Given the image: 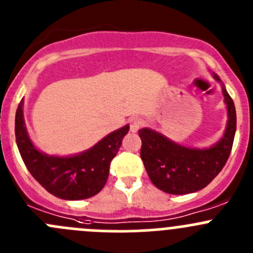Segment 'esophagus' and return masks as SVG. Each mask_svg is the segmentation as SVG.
I'll return each instance as SVG.
<instances>
[{
  "instance_id": "34e87169",
  "label": "esophagus",
  "mask_w": 253,
  "mask_h": 253,
  "mask_svg": "<svg viewBox=\"0 0 253 253\" xmlns=\"http://www.w3.org/2000/svg\"><path fill=\"white\" fill-rule=\"evenodd\" d=\"M129 125H130V131L135 133V131H138L143 126V120L138 117H131L129 119Z\"/></svg>"
}]
</instances>
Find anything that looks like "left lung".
Returning a JSON list of instances; mask_svg holds the SVG:
<instances>
[{
    "instance_id": "8db88e82",
    "label": "left lung",
    "mask_w": 253,
    "mask_h": 253,
    "mask_svg": "<svg viewBox=\"0 0 253 253\" xmlns=\"http://www.w3.org/2000/svg\"><path fill=\"white\" fill-rule=\"evenodd\" d=\"M212 77L222 86L228 119L217 143L205 149L189 148L153 129L139 130L141 160L151 182L161 191L185 195L204 189L217 176L230 156L236 133V109L220 77L215 73Z\"/></svg>"
}]
</instances>
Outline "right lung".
I'll list each match as a JSON object with an SVG mask.
<instances>
[{"instance_id": "obj_1", "label": "right lung", "mask_w": 253, "mask_h": 253, "mask_svg": "<svg viewBox=\"0 0 253 253\" xmlns=\"http://www.w3.org/2000/svg\"><path fill=\"white\" fill-rule=\"evenodd\" d=\"M128 131L129 125H124L88 150L71 156H57L41 151L31 140L23 117V99L17 108L14 122L16 143L28 171L48 192L63 200H84L104 187L110 161Z\"/></svg>"}]
</instances>
